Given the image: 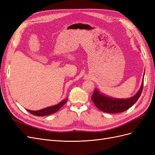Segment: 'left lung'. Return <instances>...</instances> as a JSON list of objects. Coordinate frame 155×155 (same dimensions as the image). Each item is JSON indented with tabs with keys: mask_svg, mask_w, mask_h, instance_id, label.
Here are the masks:
<instances>
[{
	"mask_svg": "<svg viewBox=\"0 0 155 155\" xmlns=\"http://www.w3.org/2000/svg\"><path fill=\"white\" fill-rule=\"evenodd\" d=\"M143 86V78L138 92L134 96L127 99H116L107 96L100 93L97 89H95L92 96V100L98 109L102 111L107 113H120L129 109L137 101L142 94Z\"/></svg>",
	"mask_w": 155,
	"mask_h": 155,
	"instance_id": "1",
	"label": "left lung"
}]
</instances>
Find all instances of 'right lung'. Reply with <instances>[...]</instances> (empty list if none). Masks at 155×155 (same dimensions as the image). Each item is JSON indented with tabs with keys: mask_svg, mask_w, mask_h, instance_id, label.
Masks as SVG:
<instances>
[{
	"mask_svg": "<svg viewBox=\"0 0 155 155\" xmlns=\"http://www.w3.org/2000/svg\"><path fill=\"white\" fill-rule=\"evenodd\" d=\"M67 99H65L61 102H60L59 104L54 105V106H51L46 107L45 109H43L41 110H28L27 111H28L30 113L34 114L35 116H48L50 114H51L53 113H55V112H57L61 108L65 103L67 102Z\"/></svg>",
	"mask_w": 155,
	"mask_h": 155,
	"instance_id": "obj_1",
	"label": "right lung"
}]
</instances>
